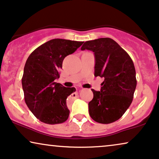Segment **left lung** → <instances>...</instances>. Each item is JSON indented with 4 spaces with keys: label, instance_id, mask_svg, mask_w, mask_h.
<instances>
[{
    "label": "left lung",
    "instance_id": "obj_1",
    "mask_svg": "<svg viewBox=\"0 0 159 159\" xmlns=\"http://www.w3.org/2000/svg\"><path fill=\"white\" fill-rule=\"evenodd\" d=\"M81 49L94 52V75L105 78L99 92L92 89L94 97L89 102L91 118L99 124L116 121L129 108L134 97L137 79L133 61L110 38L86 41Z\"/></svg>",
    "mask_w": 159,
    "mask_h": 159
}]
</instances>
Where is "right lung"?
I'll return each instance as SVG.
<instances>
[{
    "mask_svg": "<svg viewBox=\"0 0 159 159\" xmlns=\"http://www.w3.org/2000/svg\"><path fill=\"white\" fill-rule=\"evenodd\" d=\"M83 41L56 39L35 48L28 57L22 78L25 101L33 115L48 124H62L69 117L66 99L75 92L55 82L65 57L73 54Z\"/></svg>",
    "mask_w": 159,
    "mask_h": 159,
    "instance_id": "add662e5",
    "label": "right lung"
}]
</instances>
